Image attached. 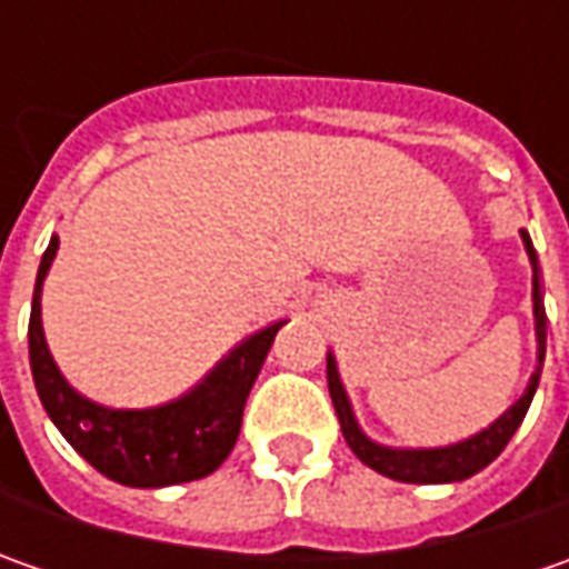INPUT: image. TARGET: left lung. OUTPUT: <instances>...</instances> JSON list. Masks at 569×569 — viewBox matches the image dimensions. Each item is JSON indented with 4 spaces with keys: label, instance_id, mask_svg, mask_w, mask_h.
<instances>
[{
    "label": "left lung",
    "instance_id": "obj_1",
    "mask_svg": "<svg viewBox=\"0 0 569 569\" xmlns=\"http://www.w3.org/2000/svg\"><path fill=\"white\" fill-rule=\"evenodd\" d=\"M522 237V247L529 256V266H532V317H536V370L529 377L526 392L516 399L497 421L471 433L459 443H447V447H386L377 443L373 437L363 433V427L358 425V415L351 408L348 399V389L341 382L339 361L336 355L329 351L326 355V377H329V396L336 405V415H339L341 433L348 440L351 452L361 459L363 466H370L373 471H380L392 481H405V485H452V481H466L471 475H478L481 469H488L493 459L503 452V447L510 443V437L516 433V427L522 425L532 396H536L538 380H541V363H545V345H548V317H545V300H541V269H538L536 247H532V237L529 230H519Z\"/></svg>",
    "mask_w": 569,
    "mask_h": 569
}]
</instances>
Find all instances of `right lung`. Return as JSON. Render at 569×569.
I'll return each mask as SVG.
<instances>
[{"label":"right lung","mask_w":569,"mask_h":569,"mask_svg":"<svg viewBox=\"0 0 569 569\" xmlns=\"http://www.w3.org/2000/svg\"><path fill=\"white\" fill-rule=\"evenodd\" d=\"M56 250L59 237H50V247L37 269L28 326L33 386L56 430L84 462L126 488H167L211 475L228 459L240 437L247 396L278 329L288 319L269 322L233 345L202 380L170 402L151 408H110L91 402L62 377L43 336L40 295Z\"/></svg>","instance_id":"add662e5"}]
</instances>
